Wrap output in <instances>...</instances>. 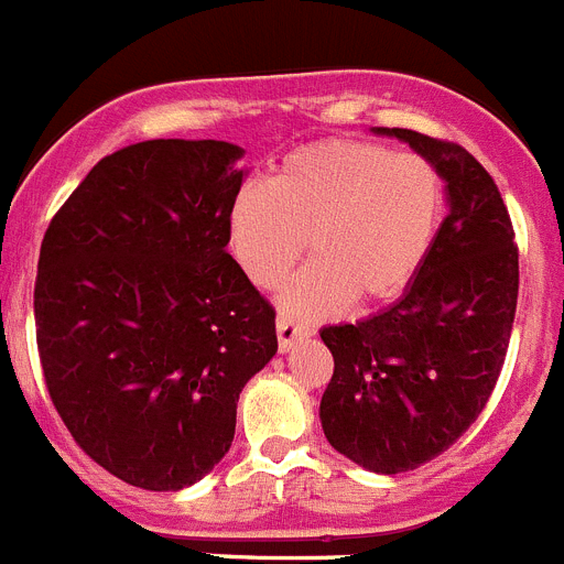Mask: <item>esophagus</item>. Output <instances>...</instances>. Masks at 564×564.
Instances as JSON below:
<instances>
[{
  "instance_id": "esophagus-1",
  "label": "esophagus",
  "mask_w": 564,
  "mask_h": 564,
  "mask_svg": "<svg viewBox=\"0 0 564 564\" xmlns=\"http://www.w3.org/2000/svg\"><path fill=\"white\" fill-rule=\"evenodd\" d=\"M313 330L302 322H293L291 316L276 318V338H279V352H291L296 344H302L305 338H311Z\"/></svg>"
}]
</instances>
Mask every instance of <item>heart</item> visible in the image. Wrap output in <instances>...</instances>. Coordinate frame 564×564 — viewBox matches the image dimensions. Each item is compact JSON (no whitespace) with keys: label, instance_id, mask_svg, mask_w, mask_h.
I'll return each mask as SVG.
<instances>
[{"label":"heart","instance_id":"heart-1","mask_svg":"<svg viewBox=\"0 0 564 564\" xmlns=\"http://www.w3.org/2000/svg\"><path fill=\"white\" fill-rule=\"evenodd\" d=\"M446 183L432 161L381 143L325 141L296 149L228 206V251L253 288L271 291L302 251L313 253L282 291V311L336 316L352 299L401 296L435 246Z\"/></svg>","mask_w":564,"mask_h":564}]
</instances>
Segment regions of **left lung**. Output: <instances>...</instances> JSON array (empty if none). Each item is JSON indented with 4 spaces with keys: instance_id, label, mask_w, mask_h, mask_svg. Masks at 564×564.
Listing matches in <instances>:
<instances>
[{
    "instance_id": "obj_1",
    "label": "left lung",
    "mask_w": 564,
    "mask_h": 564,
    "mask_svg": "<svg viewBox=\"0 0 564 564\" xmlns=\"http://www.w3.org/2000/svg\"><path fill=\"white\" fill-rule=\"evenodd\" d=\"M437 166L449 214L395 305L318 333L333 352L318 417L338 455L401 475L446 452L500 378L520 291L514 228L491 174L463 147L372 127Z\"/></svg>"
}]
</instances>
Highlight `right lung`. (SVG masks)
Returning a JSON list of instances; mask_svg holds the SVG:
<instances>
[{
    "instance_id": "right-lung-1",
    "label": "right lung",
    "mask_w": 564,
    "mask_h": 564,
    "mask_svg": "<svg viewBox=\"0 0 564 564\" xmlns=\"http://www.w3.org/2000/svg\"><path fill=\"white\" fill-rule=\"evenodd\" d=\"M242 154L181 138L107 154L42 239L33 311L50 398L129 486L203 480L231 449L239 392L276 356V313L226 248Z\"/></svg>"
}]
</instances>
